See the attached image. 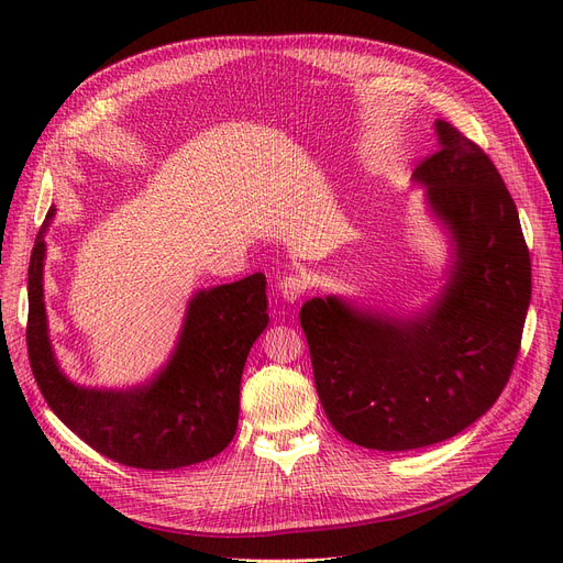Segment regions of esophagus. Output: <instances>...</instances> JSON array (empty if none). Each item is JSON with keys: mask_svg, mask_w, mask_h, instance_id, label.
Segmentation results:
<instances>
[{"mask_svg": "<svg viewBox=\"0 0 563 563\" xmlns=\"http://www.w3.org/2000/svg\"><path fill=\"white\" fill-rule=\"evenodd\" d=\"M306 289H308V283H306V278H301V276H283V280L278 283L280 299L287 301V303L299 301V299L303 297Z\"/></svg>", "mask_w": 563, "mask_h": 563, "instance_id": "obj_1", "label": "esophagus"}]
</instances>
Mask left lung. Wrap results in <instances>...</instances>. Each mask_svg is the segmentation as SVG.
Masks as SVG:
<instances>
[{"label": "left lung", "mask_w": 563, "mask_h": 563, "mask_svg": "<svg viewBox=\"0 0 563 563\" xmlns=\"http://www.w3.org/2000/svg\"><path fill=\"white\" fill-rule=\"evenodd\" d=\"M438 151L412 180L452 234L440 297L410 319L310 299L299 317L323 412L367 450L406 452L461 433L497 401L516 365L531 262L516 202L490 157L435 121Z\"/></svg>", "instance_id": "left-lung-1"}]
</instances>
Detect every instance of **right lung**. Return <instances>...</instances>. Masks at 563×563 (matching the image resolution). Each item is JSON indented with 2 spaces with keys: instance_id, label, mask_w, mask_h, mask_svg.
I'll list each match as a JSON object with an SVG mask.
<instances>
[{
  "instance_id": "1",
  "label": "right lung",
  "mask_w": 563,
  "mask_h": 563,
  "mask_svg": "<svg viewBox=\"0 0 563 563\" xmlns=\"http://www.w3.org/2000/svg\"><path fill=\"white\" fill-rule=\"evenodd\" d=\"M54 212L52 207L47 221ZM47 221L29 262L26 351L54 416L86 445L130 467L175 470L223 452L240 420L246 356L269 323L264 274L196 291L168 363L143 386L81 388L58 367L47 335L43 301Z\"/></svg>"
}]
</instances>
